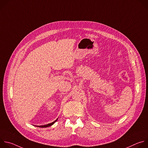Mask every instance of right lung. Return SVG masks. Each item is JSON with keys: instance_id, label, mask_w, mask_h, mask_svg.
Instances as JSON below:
<instances>
[{"instance_id": "right-lung-1", "label": "right lung", "mask_w": 148, "mask_h": 148, "mask_svg": "<svg viewBox=\"0 0 148 148\" xmlns=\"http://www.w3.org/2000/svg\"><path fill=\"white\" fill-rule=\"evenodd\" d=\"M57 119H58V118L56 119V120H55L54 122H51V123H49V124H47V125H40V126H38V127H40V128H47V127H49V126H51V125H53L57 121Z\"/></svg>"}]
</instances>
